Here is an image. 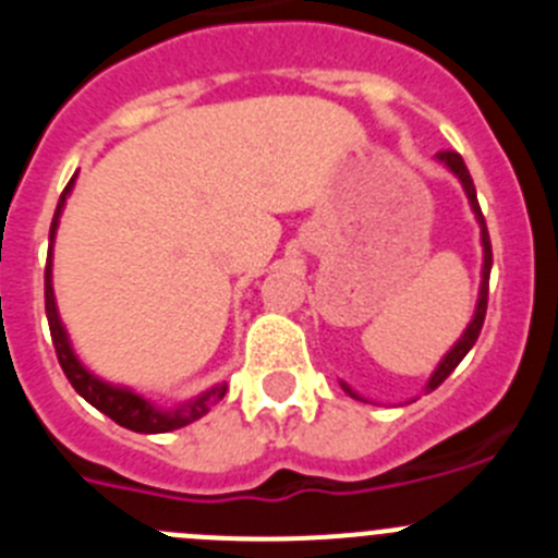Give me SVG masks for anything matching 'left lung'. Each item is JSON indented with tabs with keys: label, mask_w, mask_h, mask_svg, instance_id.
<instances>
[{
	"label": "left lung",
	"mask_w": 558,
	"mask_h": 558,
	"mask_svg": "<svg viewBox=\"0 0 558 558\" xmlns=\"http://www.w3.org/2000/svg\"><path fill=\"white\" fill-rule=\"evenodd\" d=\"M436 159L441 161V165L447 167V170L456 175L458 181H461L463 192H466V198H470V206L472 211H475V220L477 226H481V245H483V268H481V290H477V304H475V315H472V322L466 324V329H463L461 338L456 340V347L450 349V352L441 357V363L436 366V372L430 374V379H427L425 391H436L441 383H445L447 377H450L452 372H456V366L461 363L463 357H466V352H470L472 347H475L477 335H481V327H483V318H486V302H489V274H492V243H489V231H486V220H483V211L481 206H477V192H475V184H472V175L470 170H466V165H463V159L458 156L456 150H441L436 153ZM340 388L349 393L352 399H360V402H366V399L360 397L354 388H349L343 379H340Z\"/></svg>",
	"instance_id": "8db88e82"
}]
</instances>
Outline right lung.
<instances>
[{"mask_svg":"<svg viewBox=\"0 0 558 558\" xmlns=\"http://www.w3.org/2000/svg\"><path fill=\"white\" fill-rule=\"evenodd\" d=\"M72 186H75V179L69 181L66 190L61 192L56 218H52V226H49V243H56L58 220H61V211L63 206H66ZM44 302H47V322H49V332H52V343H56L58 363H61L66 379L72 383V388L86 399L88 405H95L97 411L106 413V416L113 418L120 427H128V430L133 433L179 430V427L190 425V422L201 418L204 413H209V408L215 405V402H220V399L226 397V391H229L226 383H218V386H211L209 391L198 393V397L190 399V402H181V405L175 408H159V405H153L150 399L131 391V388L113 386V383H106V379H100L97 374L88 372V368L81 363V357L75 354V349H72V340H69L66 327H63L61 315H58L56 290H52V245H49L47 270H44Z\"/></svg>","mask_w":558,"mask_h":558,"instance_id":"add662e5","label":"right lung"}]
</instances>
